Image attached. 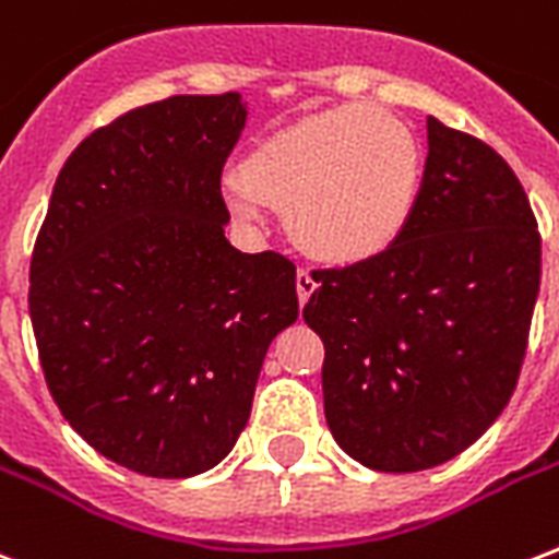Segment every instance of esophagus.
<instances>
[{"label": "esophagus", "mask_w": 559, "mask_h": 559, "mask_svg": "<svg viewBox=\"0 0 559 559\" xmlns=\"http://www.w3.org/2000/svg\"><path fill=\"white\" fill-rule=\"evenodd\" d=\"M313 289H317V278H313V275H310L308 270H298V272H296V293H298V301L305 305V301H308L310 293H313Z\"/></svg>", "instance_id": "obj_1"}]
</instances>
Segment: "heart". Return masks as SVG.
Masks as SVG:
<instances>
[{
  "label": "heart",
  "mask_w": 559,
  "mask_h": 559,
  "mask_svg": "<svg viewBox=\"0 0 559 559\" xmlns=\"http://www.w3.org/2000/svg\"><path fill=\"white\" fill-rule=\"evenodd\" d=\"M421 178L419 140L390 110L352 102L263 138L225 185V204L254 223L261 202L287 211L293 240L325 263L381 254L411 223Z\"/></svg>",
  "instance_id": "1"
}]
</instances>
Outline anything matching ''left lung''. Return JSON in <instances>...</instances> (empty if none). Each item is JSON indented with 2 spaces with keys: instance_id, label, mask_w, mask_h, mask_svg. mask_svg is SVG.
I'll return each instance as SVG.
<instances>
[{
  "instance_id": "left-lung-1",
  "label": "left lung",
  "mask_w": 559,
  "mask_h": 559,
  "mask_svg": "<svg viewBox=\"0 0 559 559\" xmlns=\"http://www.w3.org/2000/svg\"><path fill=\"white\" fill-rule=\"evenodd\" d=\"M525 190L484 140L428 117L399 240L317 270L301 310L325 346L334 440L374 472H421L484 437L516 390L543 266Z\"/></svg>"
}]
</instances>
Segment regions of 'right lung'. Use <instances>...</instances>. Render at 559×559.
<instances>
[{"label": "right lung", "mask_w": 559, "mask_h": 559, "mask_svg": "<svg viewBox=\"0 0 559 559\" xmlns=\"http://www.w3.org/2000/svg\"><path fill=\"white\" fill-rule=\"evenodd\" d=\"M240 93L117 117L58 173L32 251L34 340L72 428L119 466L190 478L234 449L266 348L298 317L296 263L225 240Z\"/></svg>", "instance_id": "right-lung-1"}]
</instances>
